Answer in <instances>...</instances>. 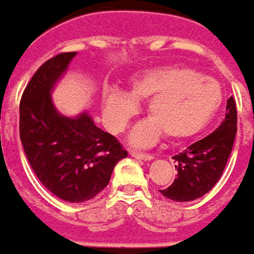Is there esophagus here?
Segmentation results:
<instances>
[{
    "instance_id": "34e87169",
    "label": "esophagus",
    "mask_w": 254,
    "mask_h": 254,
    "mask_svg": "<svg viewBox=\"0 0 254 254\" xmlns=\"http://www.w3.org/2000/svg\"><path fill=\"white\" fill-rule=\"evenodd\" d=\"M130 155L136 159H144V161H150L152 159V155L150 154H144V152H139V151H130Z\"/></svg>"
}]
</instances>
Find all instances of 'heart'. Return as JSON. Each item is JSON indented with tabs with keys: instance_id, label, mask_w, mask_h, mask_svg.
I'll list each match as a JSON object with an SVG mask.
<instances>
[{
	"instance_id": "b5f03b06",
	"label": "heart",
	"mask_w": 254,
	"mask_h": 254,
	"mask_svg": "<svg viewBox=\"0 0 254 254\" xmlns=\"http://www.w3.org/2000/svg\"><path fill=\"white\" fill-rule=\"evenodd\" d=\"M134 100H148L150 120L133 130L132 141L148 145L161 133L169 140H184L202 132L219 113L223 88L190 67L165 65L140 72L132 78L129 95L118 89L104 95V114L113 130H124L137 113Z\"/></svg>"
}]
</instances>
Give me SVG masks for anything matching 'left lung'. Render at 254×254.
<instances>
[{"mask_svg": "<svg viewBox=\"0 0 254 254\" xmlns=\"http://www.w3.org/2000/svg\"><path fill=\"white\" fill-rule=\"evenodd\" d=\"M235 134L237 104L231 96L227 100L226 118L220 127L173 157L177 177L168 189L159 190V192L176 202L194 201L209 192L223 175Z\"/></svg>", "mask_w": 254, "mask_h": 254, "instance_id": "obj_1", "label": "left lung"}]
</instances>
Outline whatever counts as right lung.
<instances>
[{
	"label": "right lung",
	"instance_id": "obj_1",
	"mask_svg": "<svg viewBox=\"0 0 254 254\" xmlns=\"http://www.w3.org/2000/svg\"><path fill=\"white\" fill-rule=\"evenodd\" d=\"M75 55L59 53L35 71L19 106V133L40 182L60 199L79 203L107 187L114 166L127 152L86 113L68 118L53 107L51 90Z\"/></svg>",
	"mask_w": 254,
	"mask_h": 254
}]
</instances>
